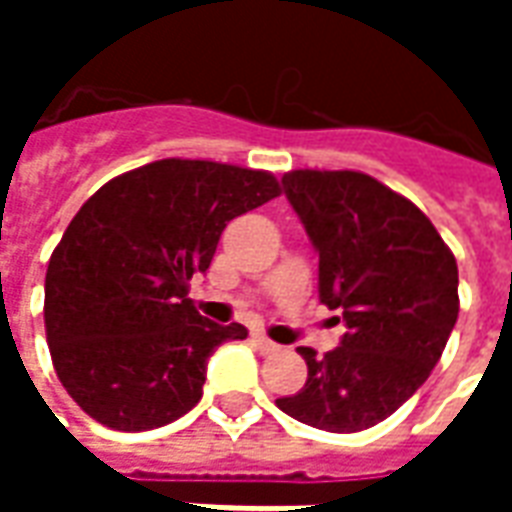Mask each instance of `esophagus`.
I'll return each mask as SVG.
<instances>
[{"mask_svg":"<svg viewBox=\"0 0 512 512\" xmlns=\"http://www.w3.org/2000/svg\"><path fill=\"white\" fill-rule=\"evenodd\" d=\"M252 340H255V345L263 351V354H277L279 351V345L271 343L266 334H252Z\"/></svg>","mask_w":512,"mask_h":512,"instance_id":"1","label":"esophagus"}]
</instances>
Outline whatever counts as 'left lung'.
<instances>
[{
	"instance_id": "8db88e82",
	"label": "left lung",
	"mask_w": 512,
	"mask_h": 512,
	"mask_svg": "<svg viewBox=\"0 0 512 512\" xmlns=\"http://www.w3.org/2000/svg\"><path fill=\"white\" fill-rule=\"evenodd\" d=\"M282 189L318 252L321 301L348 332L323 356L301 345L307 384L277 406L329 433L373 428L441 359L458 321V263L414 202L365 172L293 169Z\"/></svg>"
}]
</instances>
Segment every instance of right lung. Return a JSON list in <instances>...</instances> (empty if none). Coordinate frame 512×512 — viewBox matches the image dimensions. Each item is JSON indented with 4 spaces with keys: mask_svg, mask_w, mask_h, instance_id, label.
Returning <instances> with one entry per match:
<instances>
[{
    "mask_svg": "<svg viewBox=\"0 0 512 512\" xmlns=\"http://www.w3.org/2000/svg\"><path fill=\"white\" fill-rule=\"evenodd\" d=\"M263 169L161 158L73 216L46 271V340L68 395L112 430H153L200 403L208 356L244 340L189 299L230 219L279 197Z\"/></svg>",
    "mask_w": 512,
    "mask_h": 512,
    "instance_id": "obj_1",
    "label": "right lung"
}]
</instances>
